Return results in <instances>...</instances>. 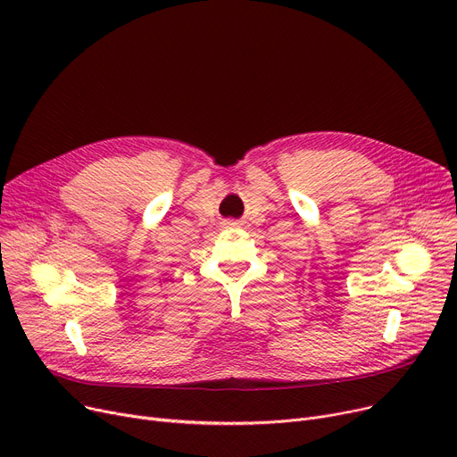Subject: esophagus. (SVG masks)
Returning <instances> with one entry per match:
<instances>
[{
    "label": "esophagus",
    "mask_w": 457,
    "mask_h": 457,
    "mask_svg": "<svg viewBox=\"0 0 457 457\" xmlns=\"http://www.w3.org/2000/svg\"><path fill=\"white\" fill-rule=\"evenodd\" d=\"M228 224H229V226H237V222H228Z\"/></svg>",
    "instance_id": "34e87169"
}]
</instances>
